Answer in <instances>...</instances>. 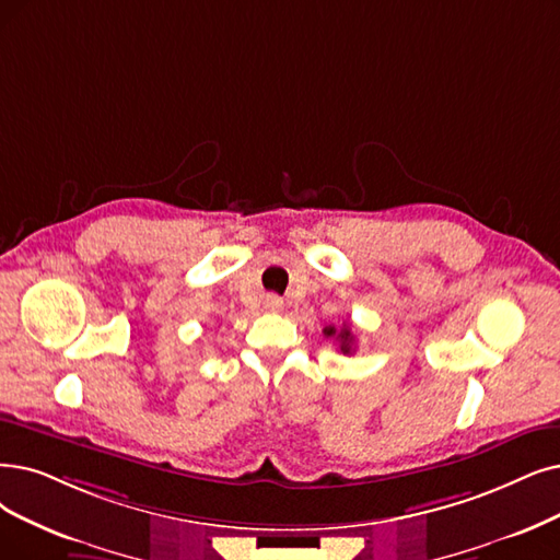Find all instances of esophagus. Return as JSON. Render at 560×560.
<instances>
[{"label":"esophagus","instance_id":"esophagus-1","mask_svg":"<svg viewBox=\"0 0 560 560\" xmlns=\"http://www.w3.org/2000/svg\"><path fill=\"white\" fill-rule=\"evenodd\" d=\"M264 307H266L268 312H280V310H282V299L276 296V294H268V296L264 299Z\"/></svg>","mask_w":560,"mask_h":560}]
</instances>
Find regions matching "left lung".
Segmentation results:
<instances>
[{
    "label": "left lung",
    "mask_w": 560,
    "mask_h": 560,
    "mask_svg": "<svg viewBox=\"0 0 560 560\" xmlns=\"http://www.w3.org/2000/svg\"><path fill=\"white\" fill-rule=\"evenodd\" d=\"M324 335H326V338H335V340H338L342 353H351V351H353L355 338H353V332H351L349 326H345V328H340V330L335 328V326H326V328H324Z\"/></svg>",
    "instance_id": "8db88e82"
}]
</instances>
